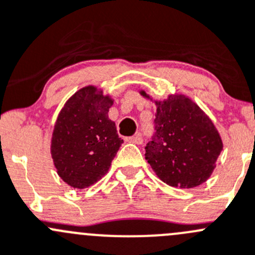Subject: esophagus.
<instances>
[{
    "label": "esophagus",
    "mask_w": 255,
    "mask_h": 255,
    "mask_svg": "<svg viewBox=\"0 0 255 255\" xmlns=\"http://www.w3.org/2000/svg\"><path fill=\"white\" fill-rule=\"evenodd\" d=\"M126 140L129 143H134V144H142L143 143V139L142 137H140V134H135L133 135V137H128L126 138Z\"/></svg>",
    "instance_id": "esophagus-1"
}]
</instances>
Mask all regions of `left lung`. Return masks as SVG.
<instances>
[{
    "instance_id": "left-lung-1",
    "label": "left lung",
    "mask_w": 255,
    "mask_h": 255,
    "mask_svg": "<svg viewBox=\"0 0 255 255\" xmlns=\"http://www.w3.org/2000/svg\"><path fill=\"white\" fill-rule=\"evenodd\" d=\"M140 95L149 98L144 91ZM154 103L155 132L145 145V159L168 185L194 188L204 183L223 149L213 122L185 96L170 95Z\"/></svg>"
}]
</instances>
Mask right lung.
I'll list each match as a JSON object with an SVG mask.
<instances>
[{
  "label": "right lung",
  "mask_w": 255,
  "mask_h": 255,
  "mask_svg": "<svg viewBox=\"0 0 255 255\" xmlns=\"http://www.w3.org/2000/svg\"><path fill=\"white\" fill-rule=\"evenodd\" d=\"M113 100L95 86L81 88L66 102L52 133L51 154L59 177L83 189L108 172L123 139L108 118Z\"/></svg>",
  "instance_id": "add662e5"
}]
</instances>
